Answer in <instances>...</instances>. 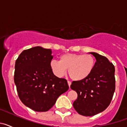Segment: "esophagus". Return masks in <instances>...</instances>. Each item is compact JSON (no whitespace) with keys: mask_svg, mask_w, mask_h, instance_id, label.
<instances>
[{"mask_svg":"<svg viewBox=\"0 0 127 127\" xmlns=\"http://www.w3.org/2000/svg\"><path fill=\"white\" fill-rule=\"evenodd\" d=\"M67 83H68V85H69V88H70V85H71V82H70V81H67Z\"/></svg>","mask_w":127,"mask_h":127,"instance_id":"obj_1","label":"esophagus"}]
</instances>
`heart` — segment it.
<instances>
[{
    "label": "heart",
    "mask_w": 127,
    "mask_h": 127,
    "mask_svg": "<svg viewBox=\"0 0 127 127\" xmlns=\"http://www.w3.org/2000/svg\"><path fill=\"white\" fill-rule=\"evenodd\" d=\"M95 66V60L90 55L68 53L61 56L60 62L52 60L50 67L54 74L61 77L65 75L66 70L72 80L81 81L89 76Z\"/></svg>",
    "instance_id": "1"
}]
</instances>
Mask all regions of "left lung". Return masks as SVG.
<instances>
[{
    "mask_svg": "<svg viewBox=\"0 0 127 127\" xmlns=\"http://www.w3.org/2000/svg\"><path fill=\"white\" fill-rule=\"evenodd\" d=\"M96 59L94 69L89 76L72 82L70 88L77 94L73 106L85 116H94L109 105L115 91V68L105 57L91 52Z\"/></svg>",
    "mask_w": 127,
    "mask_h": 127,
    "instance_id": "left-lung-1",
    "label": "left lung"
}]
</instances>
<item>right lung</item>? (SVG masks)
Segmentation results:
<instances>
[{
  "instance_id": "add662e5",
  "label": "right lung",
  "mask_w": 127,
  "mask_h": 127,
  "mask_svg": "<svg viewBox=\"0 0 127 127\" xmlns=\"http://www.w3.org/2000/svg\"><path fill=\"white\" fill-rule=\"evenodd\" d=\"M52 59L50 49L36 46L22 51L16 60L14 81L18 97L35 111H48L69 90L65 79L54 75Z\"/></svg>"
}]
</instances>
